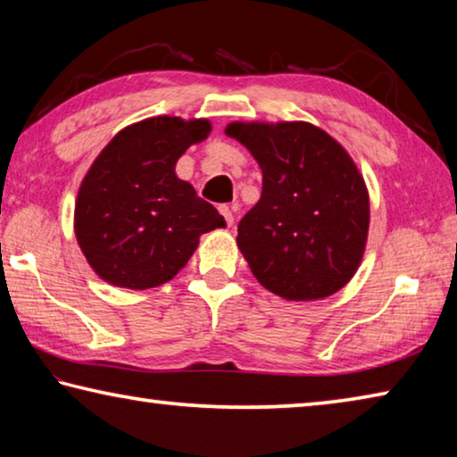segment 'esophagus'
Masks as SVG:
<instances>
[{
  "label": "esophagus",
  "mask_w": 457,
  "mask_h": 457,
  "mask_svg": "<svg viewBox=\"0 0 457 457\" xmlns=\"http://www.w3.org/2000/svg\"><path fill=\"white\" fill-rule=\"evenodd\" d=\"M234 212H236V205L229 207V205H221L220 207V213L226 218V223L228 226H234Z\"/></svg>",
  "instance_id": "1"
}]
</instances>
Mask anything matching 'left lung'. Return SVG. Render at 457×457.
<instances>
[{"label": "left lung", "mask_w": 457, "mask_h": 457, "mask_svg": "<svg viewBox=\"0 0 457 457\" xmlns=\"http://www.w3.org/2000/svg\"><path fill=\"white\" fill-rule=\"evenodd\" d=\"M262 169V197L237 226L256 280L284 300L327 298L357 272L369 191L351 154L304 120L229 122Z\"/></svg>", "instance_id": "1"}]
</instances>
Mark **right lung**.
I'll use <instances>...</instances> for the list:
<instances>
[{"label":"right lung","instance_id":"add662e5","mask_svg":"<svg viewBox=\"0 0 457 457\" xmlns=\"http://www.w3.org/2000/svg\"><path fill=\"white\" fill-rule=\"evenodd\" d=\"M212 133L207 119L153 117L129 125L100 151L80 183L74 234L92 270L129 290L171 280L199 236L226 220L175 173L191 145Z\"/></svg>","mask_w":457,"mask_h":457}]
</instances>
